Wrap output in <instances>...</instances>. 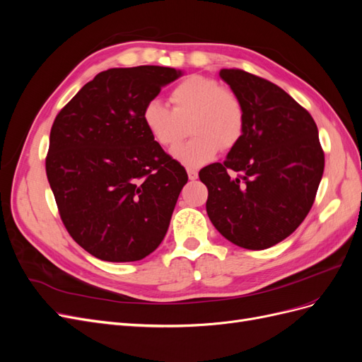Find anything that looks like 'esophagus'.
<instances>
[{
	"label": "esophagus",
	"instance_id": "34e87169",
	"mask_svg": "<svg viewBox=\"0 0 362 362\" xmlns=\"http://www.w3.org/2000/svg\"><path fill=\"white\" fill-rule=\"evenodd\" d=\"M187 175H189V180H196L198 178V172H196L194 169H187Z\"/></svg>",
	"mask_w": 362,
	"mask_h": 362
}]
</instances>
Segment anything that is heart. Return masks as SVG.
<instances>
[{"label": "heart", "mask_w": 362, "mask_h": 362, "mask_svg": "<svg viewBox=\"0 0 362 362\" xmlns=\"http://www.w3.org/2000/svg\"><path fill=\"white\" fill-rule=\"evenodd\" d=\"M172 108L160 100L144 107L141 120L152 140L172 148L187 133L193 137L172 151L173 160L189 168L211 161L218 149H231L242 139L245 128L243 105L237 95L216 78L190 75L170 92Z\"/></svg>", "instance_id": "obj_1"}]
</instances>
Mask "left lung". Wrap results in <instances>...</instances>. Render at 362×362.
I'll use <instances>...</instances> for the list:
<instances>
[{"mask_svg":"<svg viewBox=\"0 0 362 362\" xmlns=\"http://www.w3.org/2000/svg\"><path fill=\"white\" fill-rule=\"evenodd\" d=\"M218 75L243 105L245 128L223 163L199 172L206 213L231 243L267 249L293 234L314 204L325 169L319 129L276 84L242 69Z\"/></svg>","mask_w":362,"mask_h":362,"instance_id":"8db88e82","label":"left lung"}]
</instances>
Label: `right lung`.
Instances as JSON below:
<instances>
[{
    "label": "right lung",
    "mask_w": 362,
    "mask_h": 362,
    "mask_svg": "<svg viewBox=\"0 0 362 362\" xmlns=\"http://www.w3.org/2000/svg\"><path fill=\"white\" fill-rule=\"evenodd\" d=\"M182 75L164 66L98 74L54 120L47 177L71 237L103 261H139L168 233L187 172L146 131V103Z\"/></svg>",
    "instance_id": "right-lung-1"
}]
</instances>
